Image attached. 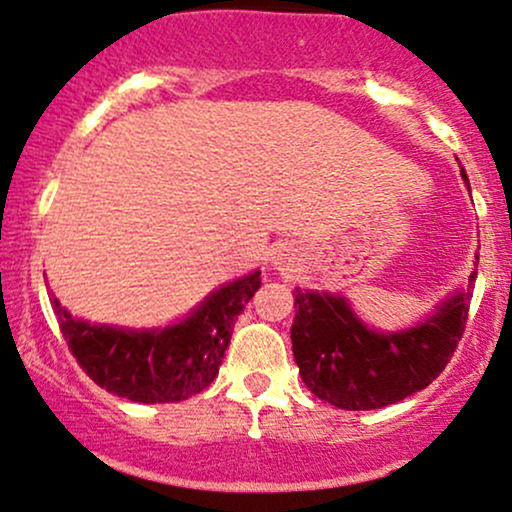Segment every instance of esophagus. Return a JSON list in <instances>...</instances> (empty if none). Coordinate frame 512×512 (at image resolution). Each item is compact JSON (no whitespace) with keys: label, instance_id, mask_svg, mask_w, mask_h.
Returning a JSON list of instances; mask_svg holds the SVG:
<instances>
[{"label":"esophagus","instance_id":"obj_1","mask_svg":"<svg viewBox=\"0 0 512 512\" xmlns=\"http://www.w3.org/2000/svg\"><path fill=\"white\" fill-rule=\"evenodd\" d=\"M293 260H296V257H291V252H289V250H279V255L274 257V262L279 264V267H286V269L291 267V262H293Z\"/></svg>","mask_w":512,"mask_h":512}]
</instances>
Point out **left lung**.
<instances>
[{"label":"left lung","instance_id":"1","mask_svg":"<svg viewBox=\"0 0 512 512\" xmlns=\"http://www.w3.org/2000/svg\"><path fill=\"white\" fill-rule=\"evenodd\" d=\"M462 178L467 180L462 170ZM407 332L380 334L361 325L349 303L330 293L298 291L291 327L293 358L305 387L337 409L366 411L402 402L443 373L469 320L472 286Z\"/></svg>","mask_w":512,"mask_h":512}]
</instances>
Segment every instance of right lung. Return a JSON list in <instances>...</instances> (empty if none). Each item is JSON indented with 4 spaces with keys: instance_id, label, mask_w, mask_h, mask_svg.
Returning a JSON list of instances; mask_svg holds the SVG:
<instances>
[{
    "instance_id": "1",
    "label": "right lung",
    "mask_w": 512,
    "mask_h": 512,
    "mask_svg": "<svg viewBox=\"0 0 512 512\" xmlns=\"http://www.w3.org/2000/svg\"><path fill=\"white\" fill-rule=\"evenodd\" d=\"M260 289V272L214 291L187 320L166 330L132 332L88 325L55 305L64 342L81 370L117 397L142 404L190 399L207 390L231 344L233 325Z\"/></svg>"
}]
</instances>
